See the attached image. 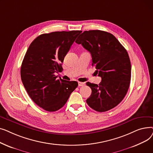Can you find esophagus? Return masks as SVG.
<instances>
[{"label": "esophagus", "instance_id": "34e87169", "mask_svg": "<svg viewBox=\"0 0 153 153\" xmlns=\"http://www.w3.org/2000/svg\"><path fill=\"white\" fill-rule=\"evenodd\" d=\"M85 85V82H78V85L79 87H81V86H84Z\"/></svg>", "mask_w": 153, "mask_h": 153}]
</instances>
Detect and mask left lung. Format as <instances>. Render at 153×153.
Here are the masks:
<instances>
[{
    "label": "left lung",
    "mask_w": 153,
    "mask_h": 153,
    "mask_svg": "<svg viewBox=\"0 0 153 153\" xmlns=\"http://www.w3.org/2000/svg\"><path fill=\"white\" fill-rule=\"evenodd\" d=\"M76 43L90 52L92 66L102 77L99 85L86 83L92 89L87 103L99 112L114 108L124 99L130 84L131 62L125 48L113 35L101 30L85 31Z\"/></svg>",
    "instance_id": "obj_1"
}]
</instances>
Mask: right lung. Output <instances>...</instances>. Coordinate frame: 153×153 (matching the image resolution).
<instances>
[{
	"mask_svg": "<svg viewBox=\"0 0 153 153\" xmlns=\"http://www.w3.org/2000/svg\"><path fill=\"white\" fill-rule=\"evenodd\" d=\"M80 30L54 31L36 38L29 46L20 69L22 83L37 105L48 111L62 108L78 85L58 79L62 63Z\"/></svg>",
	"mask_w": 153,
	"mask_h": 153,
	"instance_id": "add662e5",
	"label": "right lung"
}]
</instances>
